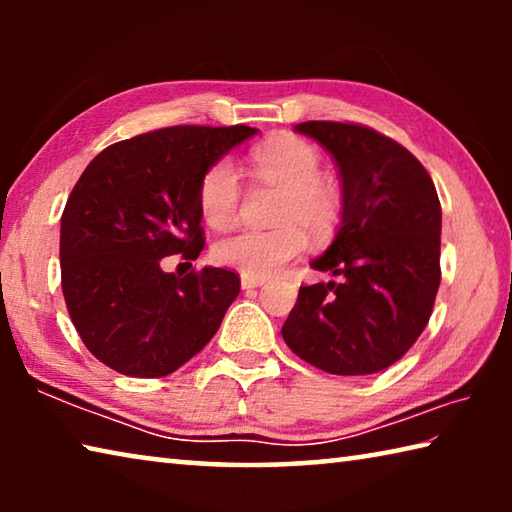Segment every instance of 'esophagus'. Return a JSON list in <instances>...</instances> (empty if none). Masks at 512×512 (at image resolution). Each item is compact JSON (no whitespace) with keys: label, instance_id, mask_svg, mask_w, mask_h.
Segmentation results:
<instances>
[{"label":"esophagus","instance_id":"1","mask_svg":"<svg viewBox=\"0 0 512 512\" xmlns=\"http://www.w3.org/2000/svg\"><path fill=\"white\" fill-rule=\"evenodd\" d=\"M266 282V277H253V275H241V289H257Z\"/></svg>","mask_w":512,"mask_h":512}]
</instances>
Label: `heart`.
I'll return each instance as SVG.
<instances>
[{
    "label": "heart",
    "mask_w": 512,
    "mask_h": 512,
    "mask_svg": "<svg viewBox=\"0 0 512 512\" xmlns=\"http://www.w3.org/2000/svg\"><path fill=\"white\" fill-rule=\"evenodd\" d=\"M253 169L264 183L280 187L284 196L277 207L273 230H241L216 241V264L253 277H268L305 248L309 237L320 239L334 230L341 214V196L323 178V155L298 137H275L250 153ZM241 185L228 160L214 162L198 187V207L207 225L228 228L239 210Z\"/></svg>",
    "instance_id": "b5f03b06"
}]
</instances>
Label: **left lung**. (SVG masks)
Wrapping results in <instances>:
<instances>
[{
  "instance_id": "obj_1",
  "label": "left lung",
  "mask_w": 512,
  "mask_h": 512,
  "mask_svg": "<svg viewBox=\"0 0 512 512\" xmlns=\"http://www.w3.org/2000/svg\"><path fill=\"white\" fill-rule=\"evenodd\" d=\"M339 167L341 228L316 271L339 282L300 287L282 336L332 375H372L400 361L427 327L440 287V201L411 151L361 124L296 126Z\"/></svg>"
}]
</instances>
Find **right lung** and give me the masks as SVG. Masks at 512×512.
Returning <instances> with one entry per match:
<instances>
[{"instance_id": "add662e5", "label": "right lung", "mask_w": 512, "mask_h": 512, "mask_svg": "<svg viewBox=\"0 0 512 512\" xmlns=\"http://www.w3.org/2000/svg\"><path fill=\"white\" fill-rule=\"evenodd\" d=\"M257 128L171 126L103 149L60 219L69 318L94 357L128 377H164L201 352L239 296V275L176 277L162 259L203 250L205 171Z\"/></svg>"}]
</instances>
